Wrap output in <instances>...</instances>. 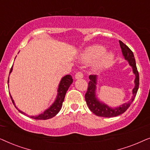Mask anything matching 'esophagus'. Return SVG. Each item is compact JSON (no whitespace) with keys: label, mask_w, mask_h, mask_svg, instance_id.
Wrapping results in <instances>:
<instances>
[{"label":"esophagus","mask_w":150,"mask_h":150,"mask_svg":"<svg viewBox=\"0 0 150 150\" xmlns=\"http://www.w3.org/2000/svg\"><path fill=\"white\" fill-rule=\"evenodd\" d=\"M75 78L76 79H83V74L81 71H77L75 74Z\"/></svg>","instance_id":"34e87169"}]
</instances>
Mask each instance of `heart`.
Masks as SVG:
<instances>
[{"instance_id": "b5f03b06", "label": "heart", "mask_w": 150, "mask_h": 150, "mask_svg": "<svg viewBox=\"0 0 150 150\" xmlns=\"http://www.w3.org/2000/svg\"><path fill=\"white\" fill-rule=\"evenodd\" d=\"M105 51V48L99 45L89 47L84 51L81 54V59L83 62L89 63L99 58L94 63V68L96 69H104L110 65L114 59L112 53H104Z\"/></svg>"}]
</instances>
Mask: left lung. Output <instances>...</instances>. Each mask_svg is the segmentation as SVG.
<instances>
[{
    "label": "left lung",
    "instance_id": "left-lung-1",
    "mask_svg": "<svg viewBox=\"0 0 150 150\" xmlns=\"http://www.w3.org/2000/svg\"><path fill=\"white\" fill-rule=\"evenodd\" d=\"M120 45L122 51L124 55L125 59L128 61L132 67L133 73L135 74L134 88L132 90V97L128 103H125L120 106L117 108H112L108 106L106 104L100 102L96 97V82H97V76L96 75H90V81L88 83L87 91L85 93V101L87 102L88 107L90 110L96 115L97 116L104 117H112L120 115L124 113L126 110L130 107V104L134 101L135 97H136L137 91H138L139 86V71L137 70L136 62L132 51L124 44L122 41L120 40Z\"/></svg>",
    "mask_w": 150,
    "mask_h": 150
}]
</instances>
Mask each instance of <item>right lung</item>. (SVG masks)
Wrapping results in <instances>:
<instances>
[{"label":"right lung","mask_w":150,"mask_h":150,"mask_svg":"<svg viewBox=\"0 0 150 150\" xmlns=\"http://www.w3.org/2000/svg\"><path fill=\"white\" fill-rule=\"evenodd\" d=\"M12 69H13V66L11 67V69H10L9 74L12 71ZM8 83H9V80H8ZM72 83H73V79H72V77L71 76V75H66L64 77H63L60 82V83H59L58 91H58V93H57V98L56 100H55L54 103L52 104V106H51L49 108H48V109L45 110L44 112H42V114L39 115L38 116H31L30 117L33 119H35V120H48V119L52 118L53 117L56 115L59 112V110H61V107H62L63 102L64 101L65 94H66V92L67 91V89H68V88L69 87V86L71 85V84ZM10 97L11 98L13 104L15 105L11 95H10ZM18 110H19V112H21L22 114H24L25 115H26V114L24 113V112L21 111V110H20L19 109Z\"/></svg>","instance_id":"add662e5"}]
</instances>
